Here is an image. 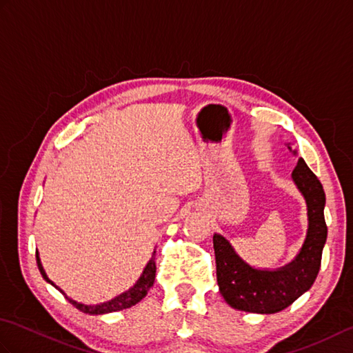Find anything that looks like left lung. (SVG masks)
I'll return each instance as SVG.
<instances>
[{
	"label": "left lung",
	"mask_w": 353,
	"mask_h": 353,
	"mask_svg": "<svg viewBox=\"0 0 353 353\" xmlns=\"http://www.w3.org/2000/svg\"><path fill=\"white\" fill-rule=\"evenodd\" d=\"M288 148L291 150L290 145ZM291 177L308 208V232L301 252L290 264L276 270L254 268L239 258L226 238L214 235L216 282L224 301L232 308L256 314L279 312L308 291L316 281L327 236L325 190L302 157Z\"/></svg>",
	"instance_id": "1"
}]
</instances>
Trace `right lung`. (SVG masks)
Here are the masks:
<instances>
[{
    "label": "right lung",
    "instance_id": "obj_1",
    "mask_svg": "<svg viewBox=\"0 0 353 353\" xmlns=\"http://www.w3.org/2000/svg\"><path fill=\"white\" fill-rule=\"evenodd\" d=\"M154 254H156V250L153 252L152 258H150L148 264H147L145 268H144V272H142V274L139 276V279L137 281V283H134L130 290L124 291L123 294L117 296L115 299H112V301H109V302L99 303V305H85V303H79V302L72 301V299H70L68 296H66L65 292L57 287V285H54V283H52V282L48 279V276H47V273H45V270H43V267H42V264H41V258H39V253H37V250H36V262H37V268H39V272H41L43 279L47 281L48 283H51L52 287L61 291L62 294L65 296L66 301H68L72 306H76L77 310H80L81 312H85V314H91V316H99V314L117 312V311L130 308V306L137 305L138 302H141L142 299H144V297L147 296L148 290L152 288L153 283H154V276H156Z\"/></svg>",
    "mask_w": 353,
    "mask_h": 353
}]
</instances>
